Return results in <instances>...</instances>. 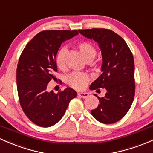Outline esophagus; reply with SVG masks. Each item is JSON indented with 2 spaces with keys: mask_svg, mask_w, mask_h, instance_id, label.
Segmentation results:
<instances>
[{
  "mask_svg": "<svg viewBox=\"0 0 153 153\" xmlns=\"http://www.w3.org/2000/svg\"><path fill=\"white\" fill-rule=\"evenodd\" d=\"M78 96L79 97H81V98H86L89 96V94H88L87 92H78Z\"/></svg>",
  "mask_w": 153,
  "mask_h": 153,
  "instance_id": "34e87169",
  "label": "esophagus"
}]
</instances>
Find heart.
I'll return each mask as SVG.
<instances>
[{"mask_svg":"<svg viewBox=\"0 0 153 153\" xmlns=\"http://www.w3.org/2000/svg\"><path fill=\"white\" fill-rule=\"evenodd\" d=\"M77 48L84 59L87 62L92 60L96 55V49L91 43L87 41H82L77 44ZM66 48H62L58 51L56 56V64L60 70L65 68V54ZM89 81V76L84 72H75L72 73L67 78V83L72 88L78 90L84 89Z\"/></svg>","mask_w":153,"mask_h":153,"instance_id":"heart-1","label":"heart"}]
</instances>
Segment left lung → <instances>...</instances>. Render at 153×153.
I'll return each mask as SVG.
<instances>
[{"instance_id": "1", "label": "left lung", "mask_w": 153, "mask_h": 153, "mask_svg": "<svg viewBox=\"0 0 153 153\" xmlns=\"http://www.w3.org/2000/svg\"><path fill=\"white\" fill-rule=\"evenodd\" d=\"M86 38L97 42L101 50L102 73L89 89H106L99 97V105L91 111L97 121L104 124L118 122L128 113L135 95L134 59L125 40L113 30L105 28L79 30ZM96 96V94H94Z\"/></svg>"}]
</instances>
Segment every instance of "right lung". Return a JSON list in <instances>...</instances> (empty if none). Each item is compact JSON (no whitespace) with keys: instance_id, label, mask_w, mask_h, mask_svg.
Listing matches in <instances>:
<instances>
[{"instance_id":"right-lung-1","label":"right lung","mask_w":153,"mask_h":153,"mask_svg":"<svg viewBox=\"0 0 153 153\" xmlns=\"http://www.w3.org/2000/svg\"><path fill=\"white\" fill-rule=\"evenodd\" d=\"M78 33V30H47L39 32L22 51L17 67V86L20 105L28 119L40 127H51L62 118L69 102L77 96L71 88L48 91L55 80L56 56L62 42Z\"/></svg>"}]
</instances>
